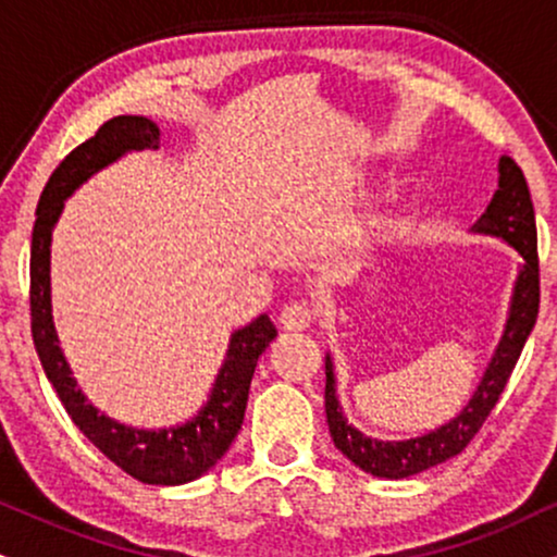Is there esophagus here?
<instances>
[{"instance_id":"esophagus-1","label":"esophagus","mask_w":557,"mask_h":557,"mask_svg":"<svg viewBox=\"0 0 557 557\" xmlns=\"http://www.w3.org/2000/svg\"><path fill=\"white\" fill-rule=\"evenodd\" d=\"M313 321V311L311 306L306 304H290L283 308V313H280V326H283L285 332H304L311 326Z\"/></svg>"}]
</instances>
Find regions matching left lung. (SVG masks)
<instances>
[{
	"label": "left lung",
	"mask_w": 557,
	"mask_h": 557,
	"mask_svg": "<svg viewBox=\"0 0 557 557\" xmlns=\"http://www.w3.org/2000/svg\"><path fill=\"white\" fill-rule=\"evenodd\" d=\"M472 233L504 240V244L519 251L521 264L519 272H516L504 334L495 345L493 358L487 360V368L482 371V379L472 392L470 401L448 423L401 441L371 438L352 423H347L343 405H339L332 355H326L324 405L332 441L355 467L373 474V478H412V474L425 472L441 465V461L457 457L491 414L500 392L506 388L516 360L524 350L527 337L534 330L540 311L537 225H534V207L524 173L508 156L498 160V189H495L491 205L480 214L478 223L472 225Z\"/></svg>",
	"instance_id": "1"
}]
</instances>
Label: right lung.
<instances>
[{"mask_svg": "<svg viewBox=\"0 0 557 557\" xmlns=\"http://www.w3.org/2000/svg\"><path fill=\"white\" fill-rule=\"evenodd\" d=\"M160 126L147 116H113L87 143L66 156L51 173L38 199L30 240V330L33 345L57 388L66 414L87 441L147 485H184L202 478L223 459L244 423L249 386L259 355L277 337L267 313L231 334L207 401L184 423L169 428H134L100 412L87 401L59 345L51 313V233L64 212V202L87 178L109 169L119 158L139 150H158Z\"/></svg>", "mask_w": 557, "mask_h": 557, "instance_id": "add662e5", "label": "right lung"}]
</instances>
